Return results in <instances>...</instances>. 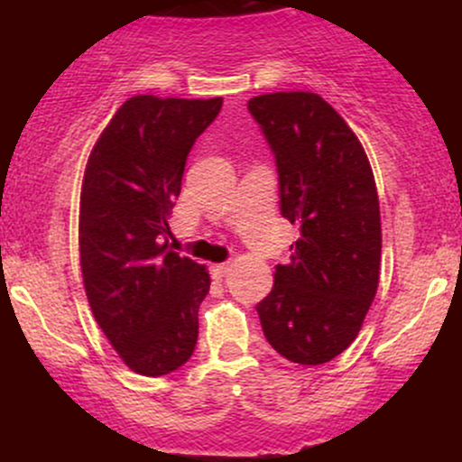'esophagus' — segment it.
<instances>
[{"instance_id": "34e87169", "label": "esophagus", "mask_w": 462, "mask_h": 462, "mask_svg": "<svg viewBox=\"0 0 462 462\" xmlns=\"http://www.w3.org/2000/svg\"><path fill=\"white\" fill-rule=\"evenodd\" d=\"M210 272H213V278H226V273L230 272V264L227 263H221V264H213V267H210Z\"/></svg>"}]
</instances>
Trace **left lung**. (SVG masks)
<instances>
[{"label": "left lung", "instance_id": "1", "mask_svg": "<svg viewBox=\"0 0 462 462\" xmlns=\"http://www.w3.org/2000/svg\"><path fill=\"white\" fill-rule=\"evenodd\" d=\"M275 153L280 210L300 226L256 310L267 341L300 365H323L352 346L375 298L383 256L380 201L358 136L310 91L247 102Z\"/></svg>", "mask_w": 462, "mask_h": 462}]
</instances>
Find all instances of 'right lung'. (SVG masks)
Listing matches in <instances>:
<instances>
[{
  "label": "right lung",
  "mask_w": 462,
  "mask_h": 462,
  "mask_svg": "<svg viewBox=\"0 0 462 462\" xmlns=\"http://www.w3.org/2000/svg\"><path fill=\"white\" fill-rule=\"evenodd\" d=\"M224 99L134 95L93 145L79 193V267L95 321L141 375L176 371L198 343L204 264L162 243L187 156Z\"/></svg>",
  "instance_id": "right-lung-1"
}]
</instances>
